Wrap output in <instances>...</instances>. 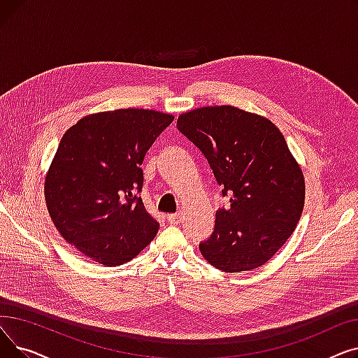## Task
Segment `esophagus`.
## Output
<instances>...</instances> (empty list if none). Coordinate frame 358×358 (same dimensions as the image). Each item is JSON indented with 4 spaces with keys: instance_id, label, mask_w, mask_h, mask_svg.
Here are the masks:
<instances>
[{
    "instance_id": "34e87169",
    "label": "esophagus",
    "mask_w": 358,
    "mask_h": 358,
    "mask_svg": "<svg viewBox=\"0 0 358 358\" xmlns=\"http://www.w3.org/2000/svg\"><path fill=\"white\" fill-rule=\"evenodd\" d=\"M168 222L173 223V224H180L182 222V215L176 213V215H168Z\"/></svg>"
}]
</instances>
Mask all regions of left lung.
<instances>
[{"label": "left lung", "instance_id": "left-lung-1", "mask_svg": "<svg viewBox=\"0 0 358 358\" xmlns=\"http://www.w3.org/2000/svg\"><path fill=\"white\" fill-rule=\"evenodd\" d=\"M177 127L200 150L229 196L212 236L199 248L224 273L264 266L294 232L305 206V177L278 127L234 106L200 107Z\"/></svg>", "mask_w": 358, "mask_h": 358}]
</instances>
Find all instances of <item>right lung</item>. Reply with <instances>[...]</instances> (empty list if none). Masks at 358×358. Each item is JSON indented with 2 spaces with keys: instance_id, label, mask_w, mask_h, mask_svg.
<instances>
[{
  "instance_id": "1",
  "label": "right lung",
  "mask_w": 358,
  "mask_h": 358,
  "mask_svg": "<svg viewBox=\"0 0 358 358\" xmlns=\"http://www.w3.org/2000/svg\"><path fill=\"white\" fill-rule=\"evenodd\" d=\"M168 113L100 111L80 119L61 139L45 177L48 212L61 236L106 267L135 258L159 229L141 197L142 162Z\"/></svg>"
}]
</instances>
